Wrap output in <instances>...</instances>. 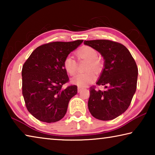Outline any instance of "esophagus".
<instances>
[{
	"label": "esophagus",
	"mask_w": 155,
	"mask_h": 155,
	"mask_svg": "<svg viewBox=\"0 0 155 155\" xmlns=\"http://www.w3.org/2000/svg\"><path fill=\"white\" fill-rule=\"evenodd\" d=\"M77 89H78V92H80V91H81V90H83V87H79V86H78V87H77Z\"/></svg>",
	"instance_id": "esophagus-1"
}]
</instances>
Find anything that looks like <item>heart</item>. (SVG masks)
<instances>
[{"mask_svg": "<svg viewBox=\"0 0 155 155\" xmlns=\"http://www.w3.org/2000/svg\"><path fill=\"white\" fill-rule=\"evenodd\" d=\"M76 55L78 59H84L88 61L86 70H90L85 73L77 74L72 78V83L79 87H85L88 84L96 80L97 73L101 72L103 67V62L98 57V51L91 46H84L81 47L76 52ZM63 68L69 75H74L77 72V61L72 57L67 56L63 62ZM93 69L95 71H91Z\"/></svg>", "mask_w": 155, "mask_h": 155, "instance_id": "heart-1", "label": "heart"}]
</instances>
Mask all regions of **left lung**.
Returning a JSON list of instances; mask_svg holds the SVG:
<instances>
[{"label":"left lung","instance_id":"1","mask_svg":"<svg viewBox=\"0 0 155 155\" xmlns=\"http://www.w3.org/2000/svg\"><path fill=\"white\" fill-rule=\"evenodd\" d=\"M95 48L104 59V69L97 85L104 91L90 87L88 109L95 118L111 120L127 111L137 88L138 69L129 51L123 44L107 40L84 41Z\"/></svg>","mask_w":155,"mask_h":155}]
</instances>
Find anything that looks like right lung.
Instances as JSON below:
<instances>
[{"label": "right lung", "instance_id": "obj_1", "mask_svg": "<svg viewBox=\"0 0 155 155\" xmlns=\"http://www.w3.org/2000/svg\"><path fill=\"white\" fill-rule=\"evenodd\" d=\"M83 40L54 41L34 50L23 65L22 95L30 114L40 121H59L66 114L70 100L77 94V86H62L69 81L63 68L64 59Z\"/></svg>", "mask_w": 155, "mask_h": 155}]
</instances>
